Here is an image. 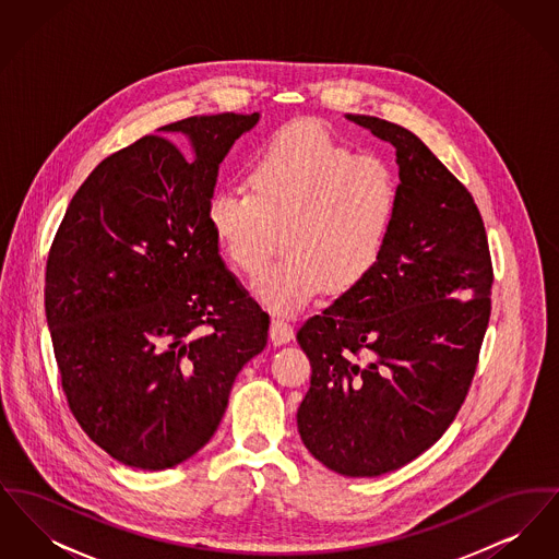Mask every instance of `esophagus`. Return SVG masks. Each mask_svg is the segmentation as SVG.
Masks as SVG:
<instances>
[{
  "label": "esophagus",
  "mask_w": 559,
  "mask_h": 559,
  "mask_svg": "<svg viewBox=\"0 0 559 559\" xmlns=\"http://www.w3.org/2000/svg\"><path fill=\"white\" fill-rule=\"evenodd\" d=\"M293 335H295V333H293V326L287 322V320H272V324H270V340H272V344H274V346L289 344L293 340Z\"/></svg>",
  "instance_id": "esophagus-1"
}]
</instances>
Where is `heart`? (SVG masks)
<instances>
[{
  "label": "heart",
  "mask_w": 559,
  "mask_h": 559,
  "mask_svg": "<svg viewBox=\"0 0 559 559\" xmlns=\"http://www.w3.org/2000/svg\"><path fill=\"white\" fill-rule=\"evenodd\" d=\"M249 180L251 190H217L207 217L245 274L266 266L283 230L285 258L253 283L270 310L299 312L326 287L347 292L377 266L400 205L388 160L358 155L319 123H295L262 144Z\"/></svg>",
  "instance_id": "obj_1"
}]
</instances>
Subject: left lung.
<instances>
[{"mask_svg":"<svg viewBox=\"0 0 559 559\" xmlns=\"http://www.w3.org/2000/svg\"><path fill=\"white\" fill-rule=\"evenodd\" d=\"M346 119L396 148L399 213L377 266L297 331L312 365L297 429L324 467L374 478L454 421L490 319L492 264L472 194L415 133Z\"/></svg>","mask_w":559,"mask_h":559,"instance_id":"1","label":"left lung"}]
</instances>
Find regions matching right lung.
<instances>
[{
  "label": "right lung",
  "mask_w": 559,
  "mask_h": 559,
  "mask_svg": "<svg viewBox=\"0 0 559 559\" xmlns=\"http://www.w3.org/2000/svg\"><path fill=\"white\" fill-rule=\"evenodd\" d=\"M260 112L188 117L103 160L48 255L46 319L81 429L112 459L176 467L212 440L270 317L219 258V163Z\"/></svg>",
  "instance_id": "1"
}]
</instances>
